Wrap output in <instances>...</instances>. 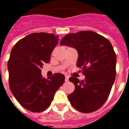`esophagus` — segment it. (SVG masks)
<instances>
[{"instance_id": "obj_1", "label": "esophagus", "mask_w": 129, "mask_h": 129, "mask_svg": "<svg viewBox=\"0 0 129 129\" xmlns=\"http://www.w3.org/2000/svg\"><path fill=\"white\" fill-rule=\"evenodd\" d=\"M68 79H69V77H68V76H66V77H65V81H68Z\"/></svg>"}]
</instances>
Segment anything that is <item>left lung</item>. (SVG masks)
Returning <instances> with one entry per match:
<instances>
[{
  "label": "left lung",
  "instance_id": "obj_1",
  "mask_svg": "<svg viewBox=\"0 0 129 129\" xmlns=\"http://www.w3.org/2000/svg\"><path fill=\"white\" fill-rule=\"evenodd\" d=\"M60 43L76 49L77 66L85 76L81 81L69 79L75 86L68 95L70 102L82 113L97 111L108 99L115 79L117 57L111 42L96 32L81 31L66 35Z\"/></svg>",
  "mask_w": 129,
  "mask_h": 129
}]
</instances>
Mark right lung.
Segmentation results:
<instances>
[{
  "label": "right lung",
  "instance_id": "obj_1",
  "mask_svg": "<svg viewBox=\"0 0 129 129\" xmlns=\"http://www.w3.org/2000/svg\"><path fill=\"white\" fill-rule=\"evenodd\" d=\"M59 36L32 33L16 43L7 63L11 92L23 108L32 112L47 109L54 94L64 83L65 76L55 73L45 79L41 75L44 63H49Z\"/></svg>",
  "mask_w": 129,
  "mask_h": 129
}]
</instances>
